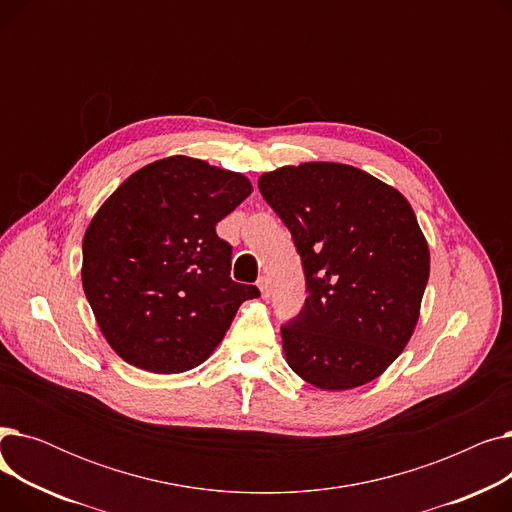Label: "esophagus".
I'll use <instances>...</instances> for the list:
<instances>
[{
  "label": "esophagus",
  "mask_w": 512,
  "mask_h": 512,
  "mask_svg": "<svg viewBox=\"0 0 512 512\" xmlns=\"http://www.w3.org/2000/svg\"><path fill=\"white\" fill-rule=\"evenodd\" d=\"M257 286H259V290H261V297H263V299H270V294H272L270 280H267V278L263 276V278H259V280H257Z\"/></svg>",
  "instance_id": "obj_1"
}]
</instances>
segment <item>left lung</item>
<instances>
[{
    "mask_svg": "<svg viewBox=\"0 0 512 512\" xmlns=\"http://www.w3.org/2000/svg\"><path fill=\"white\" fill-rule=\"evenodd\" d=\"M288 226L309 297L282 328L290 369L311 386H365L398 359L421 313L429 247L394 186L336 161H305L259 176Z\"/></svg>",
    "mask_w": 512,
    "mask_h": 512,
    "instance_id": "8db88e82",
    "label": "left lung"
}]
</instances>
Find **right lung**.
I'll return each mask as SVG.
<instances>
[{"label":"right lung","mask_w":512,"mask_h":512,"mask_svg":"<svg viewBox=\"0 0 512 512\" xmlns=\"http://www.w3.org/2000/svg\"><path fill=\"white\" fill-rule=\"evenodd\" d=\"M253 193L251 180L172 155L130 174L83 238V288L116 355L151 373L201 365L257 286L230 278L232 247L215 226Z\"/></svg>","instance_id":"right-lung-1"}]
</instances>
